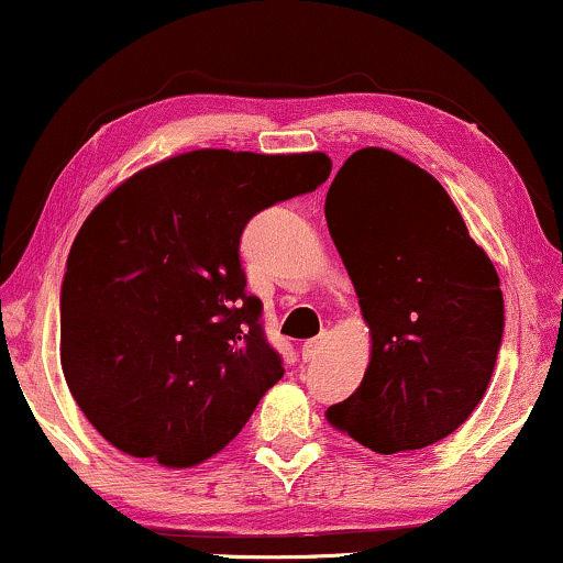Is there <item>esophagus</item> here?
<instances>
[{"mask_svg": "<svg viewBox=\"0 0 563 563\" xmlns=\"http://www.w3.org/2000/svg\"><path fill=\"white\" fill-rule=\"evenodd\" d=\"M324 343H327V332L317 334V338H311V340H306L303 347H301L303 358H306V361H317L319 355H322V347H324Z\"/></svg>", "mask_w": 563, "mask_h": 563, "instance_id": "34e87169", "label": "esophagus"}]
</instances>
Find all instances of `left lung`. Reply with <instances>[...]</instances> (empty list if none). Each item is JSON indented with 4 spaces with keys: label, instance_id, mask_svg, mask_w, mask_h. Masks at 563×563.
I'll return each instance as SVG.
<instances>
[{
    "label": "left lung",
    "instance_id": "left-lung-1",
    "mask_svg": "<svg viewBox=\"0 0 563 563\" xmlns=\"http://www.w3.org/2000/svg\"><path fill=\"white\" fill-rule=\"evenodd\" d=\"M324 218L372 334L364 382L327 421L372 452L437 444L486 395L504 334L494 262L429 170L384 147L355 151Z\"/></svg>",
    "mask_w": 563,
    "mask_h": 563
}]
</instances>
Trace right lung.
Returning a JSON list of instances; mask_svg holds the SVG:
<instances>
[{
  "mask_svg": "<svg viewBox=\"0 0 563 563\" xmlns=\"http://www.w3.org/2000/svg\"><path fill=\"white\" fill-rule=\"evenodd\" d=\"M330 170L324 153L205 147L137 170L90 212L62 283V372L117 450L191 467L244 429L283 361L246 294L241 231Z\"/></svg>",
  "mask_w": 563,
  "mask_h": 563,
  "instance_id": "right-lung-1",
  "label": "right lung"
}]
</instances>
